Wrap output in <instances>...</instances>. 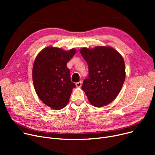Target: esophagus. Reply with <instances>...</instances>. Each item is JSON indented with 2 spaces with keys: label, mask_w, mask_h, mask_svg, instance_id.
I'll return each mask as SVG.
<instances>
[{
  "label": "esophagus",
  "mask_w": 155,
  "mask_h": 155,
  "mask_svg": "<svg viewBox=\"0 0 155 155\" xmlns=\"http://www.w3.org/2000/svg\"><path fill=\"white\" fill-rule=\"evenodd\" d=\"M75 85H76V86H77V87H80L81 86H82V81H80V82H77V83L75 84Z\"/></svg>",
  "instance_id": "1"
}]
</instances>
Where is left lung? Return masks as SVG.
<instances>
[{"label": "left lung", "instance_id": "obj_1", "mask_svg": "<svg viewBox=\"0 0 155 155\" xmlns=\"http://www.w3.org/2000/svg\"><path fill=\"white\" fill-rule=\"evenodd\" d=\"M80 52L88 67V78L84 80L82 89L95 107L108 105L117 96L124 82L123 56L110 46L83 48Z\"/></svg>", "mask_w": 155, "mask_h": 155}]
</instances>
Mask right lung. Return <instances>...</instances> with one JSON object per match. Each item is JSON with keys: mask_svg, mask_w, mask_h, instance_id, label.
Segmentation results:
<instances>
[{"mask_svg": "<svg viewBox=\"0 0 155 155\" xmlns=\"http://www.w3.org/2000/svg\"><path fill=\"white\" fill-rule=\"evenodd\" d=\"M76 53L48 46L41 51L32 68V81L40 100L54 110L64 108L69 102L75 84L71 82L67 63Z\"/></svg>", "mask_w": 155, "mask_h": 155, "instance_id": "right-lung-1", "label": "right lung"}]
</instances>
